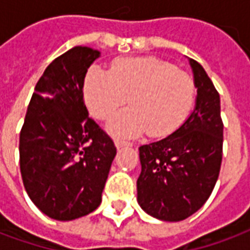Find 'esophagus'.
I'll list each match as a JSON object with an SVG mask.
<instances>
[{
	"label": "esophagus",
	"mask_w": 250,
	"mask_h": 250,
	"mask_svg": "<svg viewBox=\"0 0 250 250\" xmlns=\"http://www.w3.org/2000/svg\"><path fill=\"white\" fill-rule=\"evenodd\" d=\"M115 146L118 147V148H122V147L131 146V143H130V142L122 141V139H115Z\"/></svg>",
	"instance_id": "esophagus-1"
}]
</instances>
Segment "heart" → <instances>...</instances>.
I'll return each instance as SVG.
<instances>
[{"label":"heart","instance_id":"heart-1","mask_svg":"<svg viewBox=\"0 0 250 250\" xmlns=\"http://www.w3.org/2000/svg\"><path fill=\"white\" fill-rule=\"evenodd\" d=\"M84 96L98 119L111 118L125 104L130 108L115 115L107 125L111 135L132 138L148 132L166 136L188 118L195 98V85L184 71L155 57L116 60L111 69L92 65L84 82Z\"/></svg>","mask_w":250,"mask_h":250}]
</instances>
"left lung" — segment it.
Here are the masks:
<instances>
[{"label":"left lung","instance_id":"8db88e82","mask_svg":"<svg viewBox=\"0 0 250 250\" xmlns=\"http://www.w3.org/2000/svg\"><path fill=\"white\" fill-rule=\"evenodd\" d=\"M195 105L173 134L139 147L138 204L154 218L178 222L208 201L220 174L224 125L220 95L204 66L188 59Z\"/></svg>","mask_w":250,"mask_h":250}]
</instances>
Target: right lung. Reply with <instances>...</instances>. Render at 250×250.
<instances>
[{
  "instance_id": "add662e5",
  "label": "right lung",
  "mask_w": 250,
  "mask_h": 250,
  "mask_svg": "<svg viewBox=\"0 0 250 250\" xmlns=\"http://www.w3.org/2000/svg\"><path fill=\"white\" fill-rule=\"evenodd\" d=\"M75 46L46 66L20 134V168L32 202L49 218L72 221L98 209L116 147L88 115L84 79L100 57Z\"/></svg>"
}]
</instances>
